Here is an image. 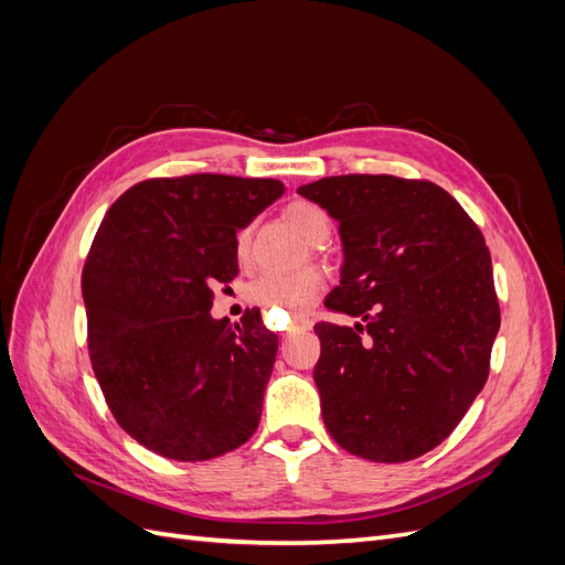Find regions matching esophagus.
I'll return each mask as SVG.
<instances>
[{"mask_svg":"<svg viewBox=\"0 0 565 565\" xmlns=\"http://www.w3.org/2000/svg\"><path fill=\"white\" fill-rule=\"evenodd\" d=\"M311 328V320H306V318H292L287 322V328H285V337H289V334H295V332H301V330H309Z\"/></svg>","mask_w":565,"mask_h":565,"instance_id":"esophagus-1","label":"esophagus"}]
</instances>
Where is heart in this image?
Here are the masks:
<instances>
[{
    "label": "heart",
    "instance_id": "1",
    "mask_svg": "<svg viewBox=\"0 0 565 565\" xmlns=\"http://www.w3.org/2000/svg\"><path fill=\"white\" fill-rule=\"evenodd\" d=\"M285 218L311 245H320L330 237V216L313 202H289L285 207ZM249 233L252 231L247 226L235 237V254L241 262H245L249 254ZM322 287L324 278L316 268H301L295 273H264V276L247 287V299L273 313H301L322 292Z\"/></svg>",
    "mask_w": 565,
    "mask_h": 565
}]
</instances>
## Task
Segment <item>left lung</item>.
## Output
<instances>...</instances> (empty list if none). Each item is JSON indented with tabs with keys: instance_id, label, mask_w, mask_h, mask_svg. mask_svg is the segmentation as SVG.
Here are the masks:
<instances>
[{
	"instance_id": "1",
	"label": "left lung",
	"mask_w": 565,
	"mask_h": 565,
	"mask_svg": "<svg viewBox=\"0 0 565 565\" xmlns=\"http://www.w3.org/2000/svg\"><path fill=\"white\" fill-rule=\"evenodd\" d=\"M297 193L339 224L344 264L324 306L358 318L313 328L324 426L372 461L434 450L481 393L500 330L483 233L431 181L349 174Z\"/></svg>"
}]
</instances>
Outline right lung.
I'll return each instance as SVG.
<instances>
[{
    "mask_svg": "<svg viewBox=\"0 0 565 565\" xmlns=\"http://www.w3.org/2000/svg\"><path fill=\"white\" fill-rule=\"evenodd\" d=\"M285 193L276 179L193 174L131 185L82 270L89 355L117 424L167 459L226 455L256 431L278 334L252 309L212 318L235 237Z\"/></svg>",
    "mask_w": 565,
    "mask_h": 565,
    "instance_id": "1",
    "label": "right lung"
}]
</instances>
